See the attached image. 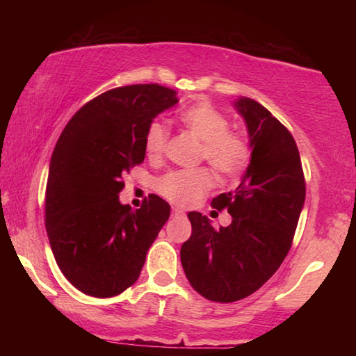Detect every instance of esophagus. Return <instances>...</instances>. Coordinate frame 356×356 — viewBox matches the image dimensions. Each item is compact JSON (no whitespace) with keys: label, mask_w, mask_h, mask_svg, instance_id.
<instances>
[{"label":"esophagus","mask_w":356,"mask_h":356,"mask_svg":"<svg viewBox=\"0 0 356 356\" xmlns=\"http://www.w3.org/2000/svg\"><path fill=\"white\" fill-rule=\"evenodd\" d=\"M184 215H185L184 210H180V209H177V207L172 209V216H184Z\"/></svg>","instance_id":"obj_1"}]
</instances>
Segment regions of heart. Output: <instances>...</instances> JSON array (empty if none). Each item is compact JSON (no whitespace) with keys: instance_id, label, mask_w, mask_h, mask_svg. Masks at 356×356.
<instances>
[{"instance_id":"obj_1","label":"heart","mask_w":356,"mask_h":356,"mask_svg":"<svg viewBox=\"0 0 356 356\" xmlns=\"http://www.w3.org/2000/svg\"><path fill=\"white\" fill-rule=\"evenodd\" d=\"M179 122L201 143L200 160H206L218 176L237 177L251 160L252 146L242 131L229 130L226 114L207 102L185 106L179 113ZM170 131L161 122H152L144 136V149L149 159L159 160L165 154ZM213 177L206 168L193 171H172L156 180L155 188L161 196L177 206L188 207L200 202L212 188Z\"/></svg>"}]
</instances>
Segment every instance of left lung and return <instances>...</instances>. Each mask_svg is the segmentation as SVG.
Returning a JSON list of instances; mask_svg holds the SVG:
<instances>
[{
  "instance_id": "1",
  "label": "left lung",
  "mask_w": 356,
  "mask_h": 356,
  "mask_svg": "<svg viewBox=\"0 0 356 356\" xmlns=\"http://www.w3.org/2000/svg\"><path fill=\"white\" fill-rule=\"evenodd\" d=\"M252 146L250 165L234 191L213 197L232 222L215 231L207 216L190 212L191 236L180 261L191 287L220 303L242 300L272 278L291 250L306 184L293 136L267 108L240 97Z\"/></svg>"
}]
</instances>
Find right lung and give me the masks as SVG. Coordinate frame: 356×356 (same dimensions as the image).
<instances>
[{
  "instance_id": "obj_1",
  "label": "right lung",
  "mask_w": 356,
  "mask_h": 356,
  "mask_svg": "<svg viewBox=\"0 0 356 356\" xmlns=\"http://www.w3.org/2000/svg\"><path fill=\"white\" fill-rule=\"evenodd\" d=\"M160 84H131L88 102L53 150L45 227L63 275L83 293L110 298L140 278L171 207L149 195L141 209L119 202L124 176L146 156L144 136L156 114L177 104Z\"/></svg>"
}]
</instances>
